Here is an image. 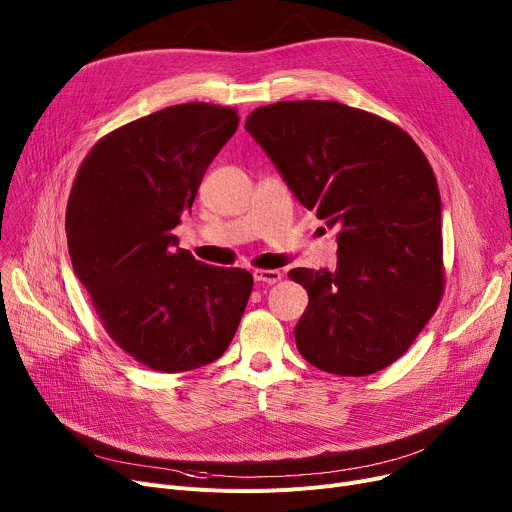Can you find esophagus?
<instances>
[{
  "label": "esophagus",
  "mask_w": 512,
  "mask_h": 512,
  "mask_svg": "<svg viewBox=\"0 0 512 512\" xmlns=\"http://www.w3.org/2000/svg\"><path fill=\"white\" fill-rule=\"evenodd\" d=\"M253 278L255 282H261V284H276L282 280V274L278 270H255Z\"/></svg>",
  "instance_id": "34e87169"
}]
</instances>
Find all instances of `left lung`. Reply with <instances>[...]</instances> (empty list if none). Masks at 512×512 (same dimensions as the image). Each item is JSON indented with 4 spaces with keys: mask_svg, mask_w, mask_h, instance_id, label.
<instances>
[{
    "mask_svg": "<svg viewBox=\"0 0 512 512\" xmlns=\"http://www.w3.org/2000/svg\"><path fill=\"white\" fill-rule=\"evenodd\" d=\"M297 201L338 232L336 270L297 267L294 340L313 367L369 375L407 353L442 299V201L409 134L338 101H278L245 122Z\"/></svg>",
    "mask_w": 512,
    "mask_h": 512,
    "instance_id": "left-lung-1",
    "label": "left lung"
}]
</instances>
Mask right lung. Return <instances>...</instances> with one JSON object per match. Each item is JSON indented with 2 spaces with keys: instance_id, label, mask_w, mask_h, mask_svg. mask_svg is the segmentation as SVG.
I'll use <instances>...</instances> for the list:
<instances>
[{
  "instance_id": "1",
  "label": "right lung",
  "mask_w": 512,
  "mask_h": 512,
  "mask_svg": "<svg viewBox=\"0 0 512 512\" xmlns=\"http://www.w3.org/2000/svg\"><path fill=\"white\" fill-rule=\"evenodd\" d=\"M238 128L236 110L182 103L101 139L66 211L74 274L114 342L139 363L180 373L220 359L253 290L240 267H215L172 232Z\"/></svg>"
}]
</instances>
